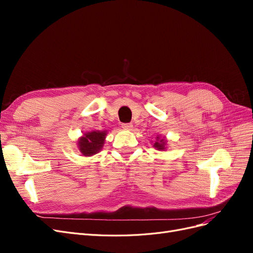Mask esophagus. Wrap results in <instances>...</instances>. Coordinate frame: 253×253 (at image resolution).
<instances>
[{
    "label": "esophagus",
    "instance_id": "obj_1",
    "mask_svg": "<svg viewBox=\"0 0 253 253\" xmlns=\"http://www.w3.org/2000/svg\"><path fill=\"white\" fill-rule=\"evenodd\" d=\"M121 127L125 128V129H131L133 127V125L132 124H122Z\"/></svg>",
    "mask_w": 253,
    "mask_h": 253
}]
</instances>
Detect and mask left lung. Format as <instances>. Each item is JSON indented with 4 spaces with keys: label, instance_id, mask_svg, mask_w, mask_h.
<instances>
[{
    "label": "left lung",
    "instance_id": "obj_1",
    "mask_svg": "<svg viewBox=\"0 0 253 253\" xmlns=\"http://www.w3.org/2000/svg\"><path fill=\"white\" fill-rule=\"evenodd\" d=\"M157 138H159V137H157ZM165 143H166V141L164 139H162V140H159L158 142H155L154 147L157 148L158 150H164L165 149Z\"/></svg>",
    "mask_w": 253,
    "mask_h": 253
}]
</instances>
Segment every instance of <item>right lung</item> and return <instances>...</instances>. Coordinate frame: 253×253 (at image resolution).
<instances>
[{
  "label": "right lung",
  "mask_w": 253,
  "mask_h": 253,
  "mask_svg": "<svg viewBox=\"0 0 253 253\" xmlns=\"http://www.w3.org/2000/svg\"><path fill=\"white\" fill-rule=\"evenodd\" d=\"M105 131H93L84 134L82 138L79 140V150L84 156L94 155L101 150L105 139Z\"/></svg>",
  "instance_id": "add662e5"
}]
</instances>
